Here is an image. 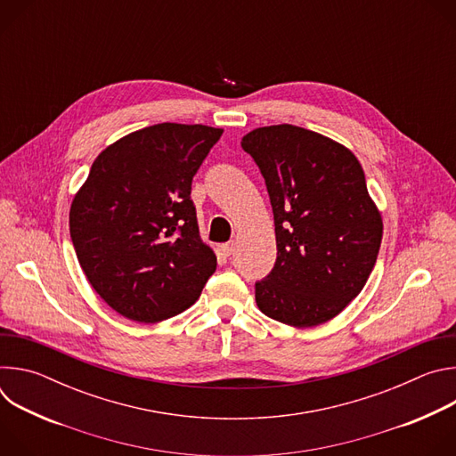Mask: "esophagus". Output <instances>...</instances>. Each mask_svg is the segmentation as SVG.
Here are the masks:
<instances>
[{
	"instance_id": "34e87169",
	"label": "esophagus",
	"mask_w": 456,
	"mask_h": 456,
	"mask_svg": "<svg viewBox=\"0 0 456 456\" xmlns=\"http://www.w3.org/2000/svg\"><path fill=\"white\" fill-rule=\"evenodd\" d=\"M234 241H231V243H225V245H222V252L225 254V256H231V254H234Z\"/></svg>"
}]
</instances>
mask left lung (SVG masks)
<instances>
[{"mask_svg":"<svg viewBox=\"0 0 456 456\" xmlns=\"http://www.w3.org/2000/svg\"><path fill=\"white\" fill-rule=\"evenodd\" d=\"M241 148L265 178L276 225V264L256 281L259 310L297 329L330 321L366 285L382 240L359 160L292 124L252 129Z\"/></svg>","mask_w":456,"mask_h":456,"instance_id":"8db88e82","label":"left lung"}]
</instances>
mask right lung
I'll return each instance as SVG.
<instances>
[{
  "mask_svg": "<svg viewBox=\"0 0 456 456\" xmlns=\"http://www.w3.org/2000/svg\"><path fill=\"white\" fill-rule=\"evenodd\" d=\"M224 129L162 122L108 146L70 209V236L90 285L120 315L173 317L216 271L200 240L191 182Z\"/></svg>",
  "mask_w": 456,
  "mask_h": 456,
  "instance_id": "add662e5",
  "label": "right lung"
}]
</instances>
